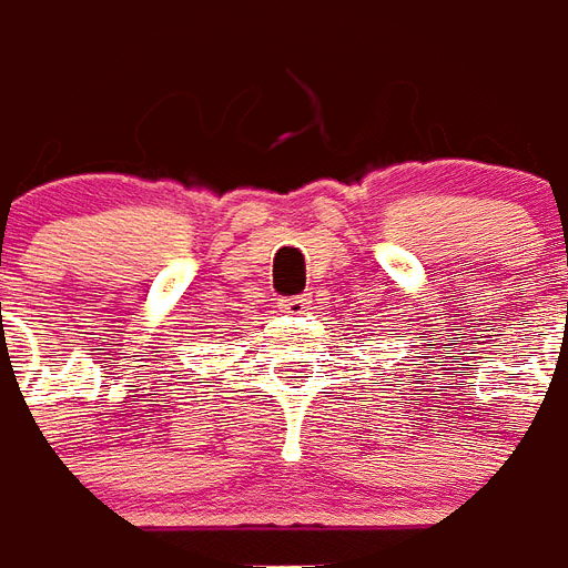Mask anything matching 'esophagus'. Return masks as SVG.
Wrapping results in <instances>:
<instances>
[{
	"mask_svg": "<svg viewBox=\"0 0 568 568\" xmlns=\"http://www.w3.org/2000/svg\"><path fill=\"white\" fill-rule=\"evenodd\" d=\"M278 307L284 313H290V316H302L305 311H311V296H284L278 298Z\"/></svg>",
	"mask_w": 568,
	"mask_h": 568,
	"instance_id": "1",
	"label": "esophagus"
}]
</instances>
